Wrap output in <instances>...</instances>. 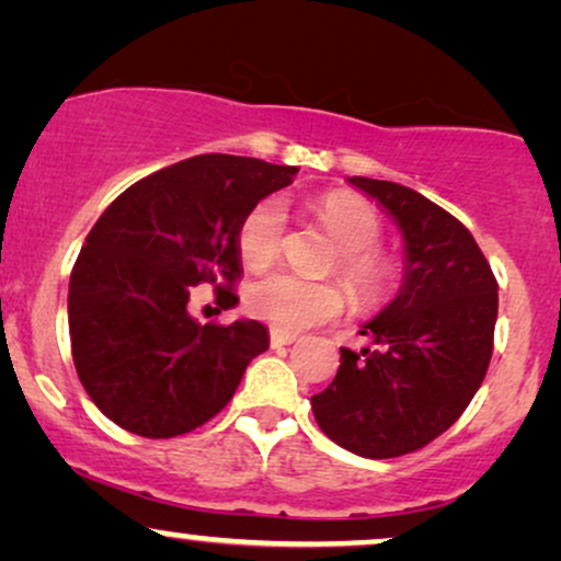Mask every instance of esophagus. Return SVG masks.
<instances>
[{"label": "esophagus", "instance_id": "1", "mask_svg": "<svg viewBox=\"0 0 561 561\" xmlns=\"http://www.w3.org/2000/svg\"><path fill=\"white\" fill-rule=\"evenodd\" d=\"M268 342H272V346H289V344L297 342V336H295V333L274 329L272 333H268Z\"/></svg>", "mask_w": 561, "mask_h": 561}]
</instances>
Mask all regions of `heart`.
I'll return each instance as SVG.
<instances>
[{
  "label": "heart",
  "mask_w": 561,
  "mask_h": 561,
  "mask_svg": "<svg viewBox=\"0 0 561 561\" xmlns=\"http://www.w3.org/2000/svg\"><path fill=\"white\" fill-rule=\"evenodd\" d=\"M316 217L339 245L336 272L359 308H375L396 287V264L378 251L382 225L365 198L350 191H329L313 202ZM285 209L264 198L238 228V253L248 268H264L279 256L285 243ZM245 305L261 321L279 331H300L331 321L344 308V295L333 282H308L289 272L266 274L245 293Z\"/></svg>",
  "instance_id": "b5f03b06"
}]
</instances>
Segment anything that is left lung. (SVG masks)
<instances>
[{
    "label": "left lung",
    "instance_id": "1",
    "mask_svg": "<svg viewBox=\"0 0 561 561\" xmlns=\"http://www.w3.org/2000/svg\"><path fill=\"white\" fill-rule=\"evenodd\" d=\"M378 198L407 243L401 293L363 325L373 350L342 346V365L316 393L318 427L363 458H399L443 435L484 380L494 350L497 279L477 240L414 188L352 175Z\"/></svg>",
    "mask_w": 561,
    "mask_h": 561
}]
</instances>
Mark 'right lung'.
Segmentation results:
<instances>
[{"label":"right lung","instance_id":"add662e5","mask_svg":"<svg viewBox=\"0 0 561 561\" xmlns=\"http://www.w3.org/2000/svg\"><path fill=\"white\" fill-rule=\"evenodd\" d=\"M297 168L198 154L147 175L103 211L69 276L77 375L98 409L134 435H186L219 414L248 363L268 350L259 321L196 323V285L238 302V228Z\"/></svg>","mask_w":561,"mask_h":561}]
</instances>
